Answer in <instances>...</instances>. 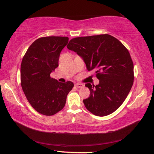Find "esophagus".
Instances as JSON below:
<instances>
[{"label":"esophagus","instance_id":"esophagus-1","mask_svg":"<svg viewBox=\"0 0 154 154\" xmlns=\"http://www.w3.org/2000/svg\"><path fill=\"white\" fill-rule=\"evenodd\" d=\"M75 86H76L78 88H82L84 87V85L82 84V83H76V84H75Z\"/></svg>","mask_w":154,"mask_h":154}]
</instances>
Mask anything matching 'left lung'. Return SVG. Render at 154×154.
Masks as SVG:
<instances>
[{
    "label": "left lung",
    "instance_id": "left-lung-1",
    "mask_svg": "<svg viewBox=\"0 0 154 154\" xmlns=\"http://www.w3.org/2000/svg\"><path fill=\"white\" fill-rule=\"evenodd\" d=\"M84 61L88 71H95L98 85L86 83L90 96L83 100L88 111L106 116L116 111L126 98L134 82V65L120 41L105 34L76 37L66 46Z\"/></svg>",
    "mask_w": 154,
    "mask_h": 154
}]
</instances>
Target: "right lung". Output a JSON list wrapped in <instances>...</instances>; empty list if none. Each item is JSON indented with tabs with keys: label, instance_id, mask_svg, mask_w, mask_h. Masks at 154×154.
Here are the masks:
<instances>
[{
	"label": "right lung",
	"instance_id": "1",
	"mask_svg": "<svg viewBox=\"0 0 154 154\" xmlns=\"http://www.w3.org/2000/svg\"><path fill=\"white\" fill-rule=\"evenodd\" d=\"M69 42L66 36H45L31 44L21 64V85L31 106L50 116L64 108L72 82H59L50 74L58 66L60 52Z\"/></svg>",
	"mask_w": 154,
	"mask_h": 154
}]
</instances>
